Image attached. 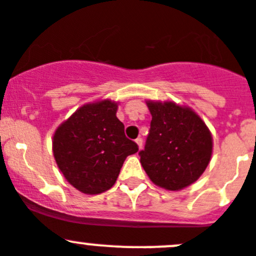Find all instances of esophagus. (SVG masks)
<instances>
[{
  "label": "esophagus",
  "instance_id": "esophagus-1",
  "mask_svg": "<svg viewBox=\"0 0 256 256\" xmlns=\"http://www.w3.org/2000/svg\"><path fill=\"white\" fill-rule=\"evenodd\" d=\"M135 142L138 144L139 149H142V138H138V139L135 140Z\"/></svg>",
  "mask_w": 256,
  "mask_h": 256
}]
</instances>
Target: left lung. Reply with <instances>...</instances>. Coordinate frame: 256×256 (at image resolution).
Segmentation results:
<instances>
[{
    "label": "left lung",
    "mask_w": 256,
    "mask_h": 256,
    "mask_svg": "<svg viewBox=\"0 0 256 256\" xmlns=\"http://www.w3.org/2000/svg\"><path fill=\"white\" fill-rule=\"evenodd\" d=\"M146 104L152 122L140 163L154 184L183 190L204 174L211 160V132L190 107L159 101Z\"/></svg>",
    "instance_id": "8db88e82"
}]
</instances>
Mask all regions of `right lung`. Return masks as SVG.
<instances>
[{"instance_id": "add662e5", "label": "right lung", "mask_w": 256, "mask_h": 256, "mask_svg": "<svg viewBox=\"0 0 256 256\" xmlns=\"http://www.w3.org/2000/svg\"><path fill=\"white\" fill-rule=\"evenodd\" d=\"M111 100L83 104L52 136V154L69 184L86 194L106 192L126 158L139 148L125 136Z\"/></svg>"}]
</instances>
